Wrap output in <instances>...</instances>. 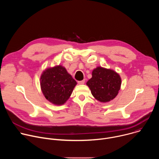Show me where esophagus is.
I'll list each match as a JSON object with an SVG mask.
<instances>
[{"instance_id": "esophagus-1", "label": "esophagus", "mask_w": 159, "mask_h": 159, "mask_svg": "<svg viewBox=\"0 0 159 159\" xmlns=\"http://www.w3.org/2000/svg\"><path fill=\"white\" fill-rule=\"evenodd\" d=\"M84 82H85V80L84 79L82 80H80V81H78V84L79 85H82V84H84Z\"/></svg>"}]
</instances>
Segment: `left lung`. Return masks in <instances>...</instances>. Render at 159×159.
<instances>
[{
  "instance_id": "1",
  "label": "left lung",
  "mask_w": 159,
  "mask_h": 159,
  "mask_svg": "<svg viewBox=\"0 0 159 159\" xmlns=\"http://www.w3.org/2000/svg\"><path fill=\"white\" fill-rule=\"evenodd\" d=\"M86 84L96 100L101 102H107L118 95L121 88V79L115 70L98 66L93 70L92 78Z\"/></svg>"
}]
</instances>
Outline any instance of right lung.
Masks as SVG:
<instances>
[{
  "label": "right lung",
  "mask_w": 159,
  "mask_h": 159,
  "mask_svg": "<svg viewBox=\"0 0 159 159\" xmlns=\"http://www.w3.org/2000/svg\"><path fill=\"white\" fill-rule=\"evenodd\" d=\"M76 85L77 82L60 65L47 68L40 77L41 89L44 98L56 106L66 102Z\"/></svg>",
  "instance_id": "right-lung-1"
}]
</instances>
